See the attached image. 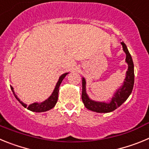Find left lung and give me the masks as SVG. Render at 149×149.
I'll return each instance as SVG.
<instances>
[{
    "mask_svg": "<svg viewBox=\"0 0 149 149\" xmlns=\"http://www.w3.org/2000/svg\"><path fill=\"white\" fill-rule=\"evenodd\" d=\"M123 48V51L126 54L125 61L127 63L128 68L126 72V77L122 86L117 89L113 97L110 102H100L90 99L86 91V80L82 78V101L88 110L96 113H110L120 107L127 99L129 95L132 93L134 84V63L132 57L129 53L127 46L124 42H121Z\"/></svg>",
    "mask_w": 149,
    "mask_h": 149,
    "instance_id": "8db88e82",
    "label": "left lung"
}]
</instances>
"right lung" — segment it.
I'll use <instances>...</instances> for the list:
<instances>
[{"instance_id": "right-lung-1", "label": "right lung", "mask_w": 149, "mask_h": 149, "mask_svg": "<svg viewBox=\"0 0 149 149\" xmlns=\"http://www.w3.org/2000/svg\"><path fill=\"white\" fill-rule=\"evenodd\" d=\"M68 73H65L62 74L61 76L59 78L58 81L56 83V86H55L54 89L53 93L51 94V95L50 96L48 99H46L45 101H44L43 102H41V103H33L31 104H30L29 106H27L26 104H24L22 101H20V99L17 97L16 95L15 94V92H14V89H13V86H10L12 91H13V94L15 95V98L18 100L19 102L22 104V106L24 107L25 108H27V110H30V111L33 112H36V113H41V112H45L48 111V110H51L55 106V104L57 102V99H58V93H59V87H60V84H61L62 81L64 78H65V76L68 74Z\"/></svg>"}]
</instances>
